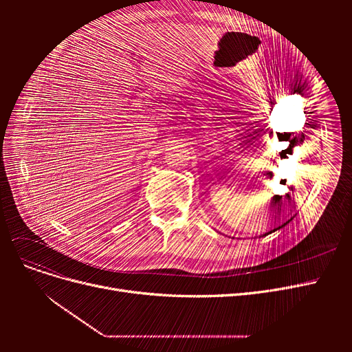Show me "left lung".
<instances>
[{
	"label": "left lung",
	"mask_w": 352,
	"mask_h": 352,
	"mask_svg": "<svg viewBox=\"0 0 352 352\" xmlns=\"http://www.w3.org/2000/svg\"><path fill=\"white\" fill-rule=\"evenodd\" d=\"M276 197H279V195H276ZM287 197H289V192H287ZM279 198H282V197H279ZM291 220H292V219H291ZM291 220H287V223H289ZM283 226H285V225H283Z\"/></svg>",
	"instance_id": "obj_1"
}]
</instances>
